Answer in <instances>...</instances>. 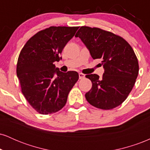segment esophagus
I'll return each mask as SVG.
<instances>
[{"label": "esophagus", "mask_w": 150, "mask_h": 150, "mask_svg": "<svg viewBox=\"0 0 150 150\" xmlns=\"http://www.w3.org/2000/svg\"><path fill=\"white\" fill-rule=\"evenodd\" d=\"M85 75H84L83 73H79V78L80 79H83V78H85Z\"/></svg>", "instance_id": "esophagus-1"}]
</instances>
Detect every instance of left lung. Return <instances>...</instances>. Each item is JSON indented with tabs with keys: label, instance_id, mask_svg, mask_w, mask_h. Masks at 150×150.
Wrapping results in <instances>:
<instances>
[{
	"label": "left lung",
	"instance_id": "1",
	"mask_svg": "<svg viewBox=\"0 0 150 150\" xmlns=\"http://www.w3.org/2000/svg\"><path fill=\"white\" fill-rule=\"evenodd\" d=\"M75 37L80 38L93 59H101L104 68L102 77L87 75L92 87L85 94L94 107L110 110L127 99L135 85L139 65L133 49L123 37L97 27L82 26Z\"/></svg>",
	"mask_w": 150,
	"mask_h": 150
}]
</instances>
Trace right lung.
Masks as SVG:
<instances>
[{"label": "right lung", "mask_w": 150, "mask_h": 150, "mask_svg": "<svg viewBox=\"0 0 150 150\" xmlns=\"http://www.w3.org/2000/svg\"><path fill=\"white\" fill-rule=\"evenodd\" d=\"M79 27H50L27 41L19 55L17 75L22 92L40 114L60 111L79 79L76 71L63 73L56 68L63 48Z\"/></svg>", "instance_id": "1"}]
</instances>
